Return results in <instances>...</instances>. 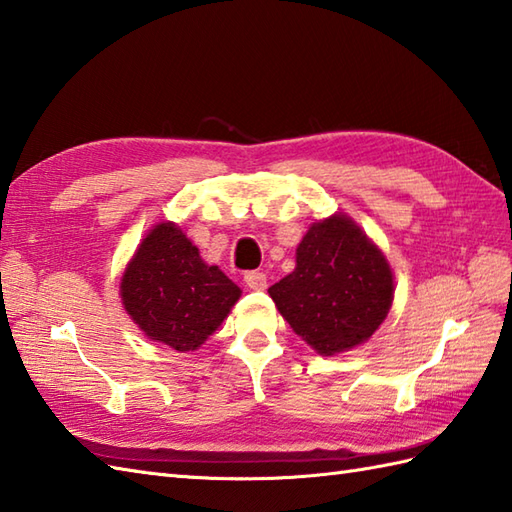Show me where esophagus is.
Segmentation results:
<instances>
[{"label":"esophagus","mask_w":512,"mask_h":512,"mask_svg":"<svg viewBox=\"0 0 512 512\" xmlns=\"http://www.w3.org/2000/svg\"><path fill=\"white\" fill-rule=\"evenodd\" d=\"M244 281L250 290H264L268 284L266 275L259 273V270H248V273L244 275Z\"/></svg>","instance_id":"obj_1"}]
</instances>
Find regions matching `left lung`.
<instances>
[{
  "label": "left lung",
  "mask_w": 512,
  "mask_h": 512,
  "mask_svg": "<svg viewBox=\"0 0 512 512\" xmlns=\"http://www.w3.org/2000/svg\"><path fill=\"white\" fill-rule=\"evenodd\" d=\"M290 328L321 356L365 343L394 301V275L352 217L314 222L297 246V266L268 288Z\"/></svg>",
  "instance_id": "left-lung-1"
}]
</instances>
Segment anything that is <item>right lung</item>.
Listing matches in <instances>:
<instances>
[{
	"label": "right lung",
	"mask_w": 512,
	"mask_h": 512,
	"mask_svg": "<svg viewBox=\"0 0 512 512\" xmlns=\"http://www.w3.org/2000/svg\"><path fill=\"white\" fill-rule=\"evenodd\" d=\"M242 295L220 268L209 266L173 222L145 235L121 279V299L147 339L193 352L220 328Z\"/></svg>",
	"instance_id": "obj_1"
}]
</instances>
